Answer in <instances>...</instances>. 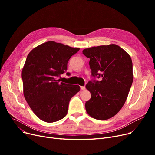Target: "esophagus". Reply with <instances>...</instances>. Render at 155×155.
<instances>
[{
	"instance_id": "34e87169",
	"label": "esophagus",
	"mask_w": 155,
	"mask_h": 155,
	"mask_svg": "<svg viewBox=\"0 0 155 155\" xmlns=\"http://www.w3.org/2000/svg\"><path fill=\"white\" fill-rule=\"evenodd\" d=\"M80 88H81V90L84 91V90H85V87H84V86H81V87H80Z\"/></svg>"
}]
</instances>
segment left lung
<instances>
[{"label":"left lung","instance_id":"obj_1","mask_svg":"<svg viewBox=\"0 0 155 155\" xmlns=\"http://www.w3.org/2000/svg\"><path fill=\"white\" fill-rule=\"evenodd\" d=\"M82 52L90 58L92 75L101 78L85 86L91 94L85 103L86 111L94 119H109L123 107L132 85L131 56L115 44L86 48Z\"/></svg>","mask_w":155,"mask_h":155}]
</instances>
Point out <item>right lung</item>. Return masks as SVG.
<instances>
[{
    "label": "right lung",
    "mask_w": 155,
    "mask_h": 155,
    "mask_svg": "<svg viewBox=\"0 0 155 155\" xmlns=\"http://www.w3.org/2000/svg\"><path fill=\"white\" fill-rule=\"evenodd\" d=\"M80 50L48 41L31 51L22 70L24 98L36 116L46 123L66 116L69 102L80 86L60 83L56 78L67 70L70 58Z\"/></svg>",
    "instance_id": "add662e5"
}]
</instances>
